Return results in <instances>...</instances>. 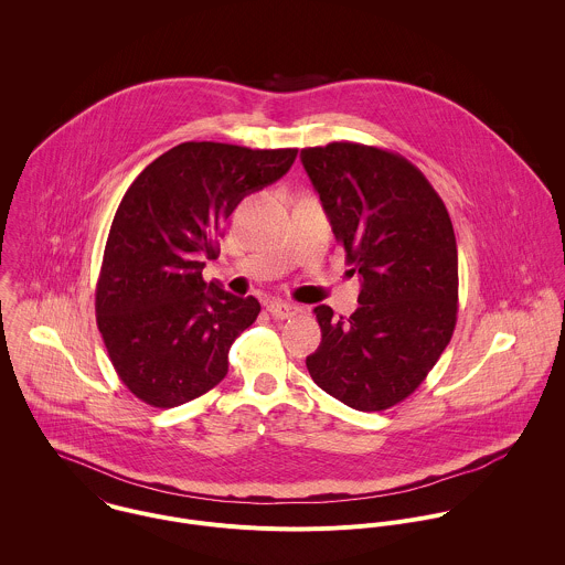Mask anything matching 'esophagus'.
Wrapping results in <instances>:
<instances>
[{"instance_id": "34e87169", "label": "esophagus", "mask_w": 565, "mask_h": 565, "mask_svg": "<svg viewBox=\"0 0 565 565\" xmlns=\"http://www.w3.org/2000/svg\"><path fill=\"white\" fill-rule=\"evenodd\" d=\"M267 311H269V316L276 318V320H289V318H294V316L300 313V309H298L296 305H287V302H271V305L267 307Z\"/></svg>"}]
</instances>
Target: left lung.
Segmentation results:
<instances>
[{"label": "left lung", "instance_id": "1", "mask_svg": "<svg viewBox=\"0 0 565 565\" xmlns=\"http://www.w3.org/2000/svg\"><path fill=\"white\" fill-rule=\"evenodd\" d=\"M300 159L361 274V307L348 320L313 309L322 343L307 356L309 374L356 411H385L424 383L455 332L459 258L448 209L396 152L334 141Z\"/></svg>", "mask_w": 565, "mask_h": 565}]
</instances>
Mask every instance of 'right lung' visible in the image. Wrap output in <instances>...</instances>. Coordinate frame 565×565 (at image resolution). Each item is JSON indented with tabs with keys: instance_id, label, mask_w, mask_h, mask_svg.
<instances>
[{
	"instance_id": "obj_1",
	"label": "right lung",
	"mask_w": 565,
	"mask_h": 565,
	"mask_svg": "<svg viewBox=\"0 0 565 565\" xmlns=\"http://www.w3.org/2000/svg\"><path fill=\"white\" fill-rule=\"evenodd\" d=\"M296 157V148L186 141L126 191L104 247L95 313L119 381L141 403L180 406L228 374V350L260 305L206 285L204 260L217 258V237L243 198L282 178Z\"/></svg>"
}]
</instances>
